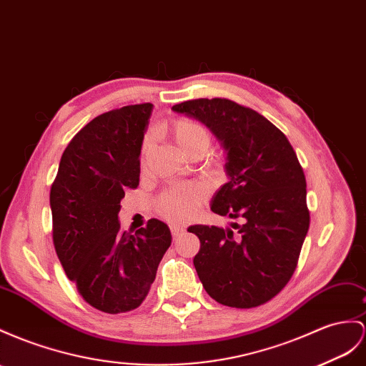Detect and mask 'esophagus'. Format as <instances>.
Returning a JSON list of instances; mask_svg holds the SVG:
<instances>
[{"label":"esophagus","mask_w":366,"mask_h":366,"mask_svg":"<svg viewBox=\"0 0 366 366\" xmlns=\"http://www.w3.org/2000/svg\"><path fill=\"white\" fill-rule=\"evenodd\" d=\"M170 232H172V237L173 238H177V237H181L185 230L181 226H172Z\"/></svg>","instance_id":"esophagus-1"}]
</instances>
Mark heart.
<instances>
[{"label": "heart", "instance_id": "heart-1", "mask_svg": "<svg viewBox=\"0 0 366 366\" xmlns=\"http://www.w3.org/2000/svg\"><path fill=\"white\" fill-rule=\"evenodd\" d=\"M170 134L177 148H179L184 154L193 159L202 157L212 145L210 129L202 125L201 122L196 120H174L170 125ZM153 142V134L148 133L144 137L142 148H140L142 165H145L149 153H152ZM207 187H204L202 184L198 182L173 187V189H168L159 196L156 201V210L165 221L172 224H181L194 217L196 212L201 207V204L207 198Z\"/></svg>", "mask_w": 366, "mask_h": 366}]
</instances>
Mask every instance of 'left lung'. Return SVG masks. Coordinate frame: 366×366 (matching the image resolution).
I'll return each mask as SVG.
<instances>
[{"label":"left lung","mask_w":366,"mask_h":366,"mask_svg":"<svg viewBox=\"0 0 366 366\" xmlns=\"http://www.w3.org/2000/svg\"><path fill=\"white\" fill-rule=\"evenodd\" d=\"M173 111L207 125L227 149L229 182L210 209L235 229L192 226L201 247L193 264L213 300L249 309L292 278L309 229L306 177L287 137L259 112L229 99H194Z\"/></svg>","instance_id":"left-lung-1"}]
</instances>
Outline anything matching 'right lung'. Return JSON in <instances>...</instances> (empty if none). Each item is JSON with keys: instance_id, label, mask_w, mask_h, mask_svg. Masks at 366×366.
Instances as JSON below:
<instances>
[{"instance_id": "obj_1", "label": "right lung", "mask_w": 366, "mask_h": 366, "mask_svg": "<svg viewBox=\"0 0 366 366\" xmlns=\"http://www.w3.org/2000/svg\"><path fill=\"white\" fill-rule=\"evenodd\" d=\"M152 103L111 109L71 139L51 187L52 241L66 277L85 302L107 314L142 305L172 244L170 229L148 219L134 235L117 213L139 185L140 148Z\"/></svg>"}]
</instances>
